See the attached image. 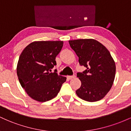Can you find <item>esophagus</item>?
Here are the masks:
<instances>
[{
	"label": "esophagus",
	"instance_id": "esophagus-1",
	"mask_svg": "<svg viewBox=\"0 0 131 131\" xmlns=\"http://www.w3.org/2000/svg\"><path fill=\"white\" fill-rule=\"evenodd\" d=\"M76 78V76L75 75H73V76H68L67 78L69 79H74V78Z\"/></svg>",
	"mask_w": 131,
	"mask_h": 131
}]
</instances>
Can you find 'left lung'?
I'll return each mask as SVG.
<instances>
[{"instance_id": "8db88e82", "label": "left lung", "mask_w": 131, "mask_h": 131, "mask_svg": "<svg viewBox=\"0 0 131 131\" xmlns=\"http://www.w3.org/2000/svg\"><path fill=\"white\" fill-rule=\"evenodd\" d=\"M69 43L79 57L80 65L86 68L82 73H77L81 85L76 94L88 102L101 100L112 88L115 77V63L110 53L92 39L69 40Z\"/></svg>"}]
</instances>
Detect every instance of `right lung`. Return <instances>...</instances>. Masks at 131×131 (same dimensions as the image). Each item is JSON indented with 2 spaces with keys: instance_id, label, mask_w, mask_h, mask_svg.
<instances>
[{
  "instance_id": "add662e5",
  "label": "right lung",
  "mask_w": 131,
  "mask_h": 131,
  "mask_svg": "<svg viewBox=\"0 0 131 131\" xmlns=\"http://www.w3.org/2000/svg\"><path fill=\"white\" fill-rule=\"evenodd\" d=\"M63 45V41L33 42L21 53L17 76L22 88L34 100L44 102L53 99L67 80L58 75L57 70L52 72Z\"/></svg>"
}]
</instances>
